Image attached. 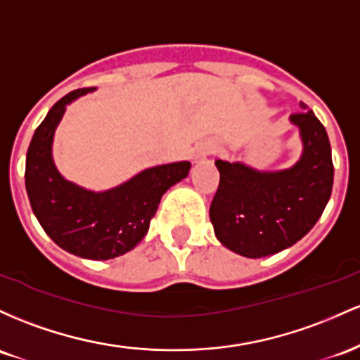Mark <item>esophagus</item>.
<instances>
[{"label":"esophagus","instance_id":"1","mask_svg":"<svg viewBox=\"0 0 360 360\" xmlns=\"http://www.w3.org/2000/svg\"><path fill=\"white\" fill-rule=\"evenodd\" d=\"M214 149H216V146H214L212 143H204V144H200L199 148L195 149V153H193V161H200V160H204L205 156L209 155V153H214Z\"/></svg>","mask_w":360,"mask_h":360}]
</instances>
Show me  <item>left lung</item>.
Instances as JSON below:
<instances>
[{
	"label": "left lung",
	"mask_w": 360,
	"mask_h": 360,
	"mask_svg": "<svg viewBox=\"0 0 360 360\" xmlns=\"http://www.w3.org/2000/svg\"><path fill=\"white\" fill-rule=\"evenodd\" d=\"M306 110L308 105L301 102ZM300 129L302 155L294 167L258 172L216 160L219 187L209 216L217 240L231 252L262 258L301 240L320 219L333 187L328 134L313 110L290 115Z\"/></svg>",
	"instance_id": "8db88e82"
}]
</instances>
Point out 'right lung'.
Returning <instances> with one entry per match:
<instances>
[{"label":"right lung","instance_id":"add662e5","mask_svg":"<svg viewBox=\"0 0 360 360\" xmlns=\"http://www.w3.org/2000/svg\"><path fill=\"white\" fill-rule=\"evenodd\" d=\"M93 88L68 93L35 129L27 151L25 187L32 211L56 245L76 257L108 260L132 250L148 233L161 197L188 175V161L160 165L126 184L93 192L66 180L52 160V139L66 105Z\"/></svg>","mask_w":360,"mask_h":360}]
</instances>
